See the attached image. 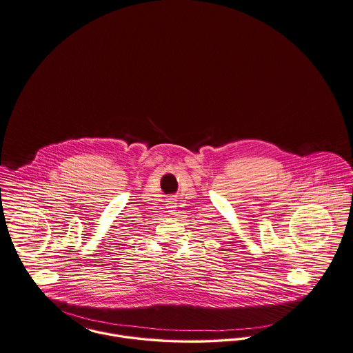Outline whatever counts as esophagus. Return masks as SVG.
<instances>
[{
    "mask_svg": "<svg viewBox=\"0 0 353 353\" xmlns=\"http://www.w3.org/2000/svg\"><path fill=\"white\" fill-rule=\"evenodd\" d=\"M176 201L174 199V198H170L168 201H167V209H168V212H174L175 210V208H176V203H175Z\"/></svg>",
    "mask_w": 353,
    "mask_h": 353,
    "instance_id": "esophagus-1",
    "label": "esophagus"
}]
</instances>
